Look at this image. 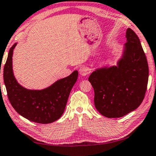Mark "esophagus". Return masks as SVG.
I'll return each mask as SVG.
<instances>
[{"mask_svg":"<svg viewBox=\"0 0 156 156\" xmlns=\"http://www.w3.org/2000/svg\"><path fill=\"white\" fill-rule=\"evenodd\" d=\"M80 74L81 76H86L88 74V69L85 66L81 67L80 69Z\"/></svg>","mask_w":156,"mask_h":156,"instance_id":"obj_1","label":"esophagus"}]
</instances>
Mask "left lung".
Masks as SVG:
<instances>
[{
    "mask_svg": "<svg viewBox=\"0 0 156 156\" xmlns=\"http://www.w3.org/2000/svg\"><path fill=\"white\" fill-rule=\"evenodd\" d=\"M126 38L118 67L97 70L88 78L95 108L107 118H119L136 109L147 89L148 66L140 40L131 28L127 30Z\"/></svg>",
    "mask_w": 156,
    "mask_h": 156,
    "instance_id": "1",
    "label": "left lung"
}]
</instances>
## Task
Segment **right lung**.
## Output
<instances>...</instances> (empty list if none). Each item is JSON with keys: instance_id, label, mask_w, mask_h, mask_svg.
Masks as SVG:
<instances>
[{"instance_id": "obj_1", "label": "right lung", "mask_w": 156, "mask_h": 156, "mask_svg": "<svg viewBox=\"0 0 156 156\" xmlns=\"http://www.w3.org/2000/svg\"><path fill=\"white\" fill-rule=\"evenodd\" d=\"M13 44L3 69V80L9 102L18 114L29 121L47 124L63 114L70 91L77 80L78 72L61 79L42 90H28L17 83L12 72Z\"/></svg>"}]
</instances>
